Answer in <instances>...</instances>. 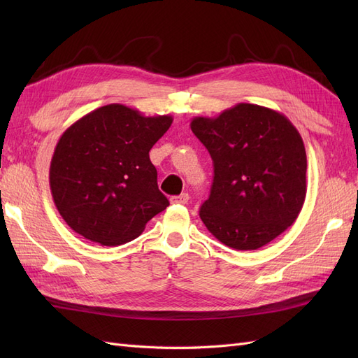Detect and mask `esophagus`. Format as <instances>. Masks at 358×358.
Instances as JSON below:
<instances>
[{
    "mask_svg": "<svg viewBox=\"0 0 358 358\" xmlns=\"http://www.w3.org/2000/svg\"><path fill=\"white\" fill-rule=\"evenodd\" d=\"M188 200H189V196L187 192H183V194H180V196H175V197L170 199V201L173 204H187Z\"/></svg>",
    "mask_w": 358,
    "mask_h": 358,
    "instance_id": "obj_1",
    "label": "esophagus"
}]
</instances>
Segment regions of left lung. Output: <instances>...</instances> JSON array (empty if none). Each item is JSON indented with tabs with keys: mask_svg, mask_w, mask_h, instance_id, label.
I'll return each instance as SVG.
<instances>
[{
	"mask_svg": "<svg viewBox=\"0 0 358 358\" xmlns=\"http://www.w3.org/2000/svg\"><path fill=\"white\" fill-rule=\"evenodd\" d=\"M191 129L213 161L200 218L216 239L252 251L294 224L306 197L308 161L287 116L239 103L216 117H194Z\"/></svg>",
	"mask_w": 358,
	"mask_h": 358,
	"instance_id": "1",
	"label": "left lung"
}]
</instances>
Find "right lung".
<instances>
[{"mask_svg": "<svg viewBox=\"0 0 358 358\" xmlns=\"http://www.w3.org/2000/svg\"><path fill=\"white\" fill-rule=\"evenodd\" d=\"M171 122L170 115L143 116L124 104H107L62 133L49 183L71 230L94 243L117 246L138 237L167 208L149 150Z\"/></svg>", "mask_w": 358, "mask_h": 358, "instance_id": "obj_1", "label": "right lung"}]
</instances>
